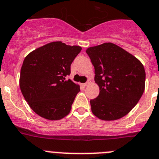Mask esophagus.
Wrapping results in <instances>:
<instances>
[{"label":"esophagus","instance_id":"esophagus-1","mask_svg":"<svg viewBox=\"0 0 159 159\" xmlns=\"http://www.w3.org/2000/svg\"><path fill=\"white\" fill-rule=\"evenodd\" d=\"M89 84V81H87V82H85V83L83 84V86H87Z\"/></svg>","mask_w":159,"mask_h":159}]
</instances>
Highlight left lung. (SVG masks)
<instances>
[{"label": "left lung", "instance_id": "left-lung-1", "mask_svg": "<svg viewBox=\"0 0 159 159\" xmlns=\"http://www.w3.org/2000/svg\"><path fill=\"white\" fill-rule=\"evenodd\" d=\"M85 52L94 66V80L100 89L98 96L90 100L92 112L105 121L122 118L144 92V66L134 56L110 42L89 47Z\"/></svg>", "mask_w": 159, "mask_h": 159}]
</instances>
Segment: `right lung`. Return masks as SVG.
<instances>
[{
	"mask_svg": "<svg viewBox=\"0 0 159 159\" xmlns=\"http://www.w3.org/2000/svg\"><path fill=\"white\" fill-rule=\"evenodd\" d=\"M81 47L53 41L25 57L20 74V88L30 108L42 118L60 120L71 110L79 85L66 76Z\"/></svg>",
	"mask_w": 159,
	"mask_h": 159,
	"instance_id": "obj_1",
	"label": "right lung"
}]
</instances>
